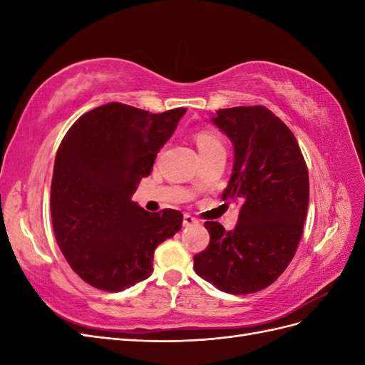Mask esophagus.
Returning a JSON list of instances; mask_svg holds the SVG:
<instances>
[{
    "mask_svg": "<svg viewBox=\"0 0 365 365\" xmlns=\"http://www.w3.org/2000/svg\"><path fill=\"white\" fill-rule=\"evenodd\" d=\"M182 224H184V227H189V225L197 224V219H195V217H193V216H190V215H184V217H182Z\"/></svg>",
    "mask_w": 365,
    "mask_h": 365,
    "instance_id": "34e87169",
    "label": "esophagus"
}]
</instances>
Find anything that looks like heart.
I'll list each match as a JSON object with an SVG mask.
<instances>
[{"label":"heart","instance_id":"heart-1","mask_svg":"<svg viewBox=\"0 0 365 365\" xmlns=\"http://www.w3.org/2000/svg\"><path fill=\"white\" fill-rule=\"evenodd\" d=\"M195 140H196L197 149H200L202 157L207 155V153H210V152L224 150L222 141H220V138L216 134H213V132H210V130L196 132Z\"/></svg>","mask_w":365,"mask_h":365}]
</instances>
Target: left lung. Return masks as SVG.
Segmentation results:
<instances>
[{
	"mask_svg": "<svg viewBox=\"0 0 365 365\" xmlns=\"http://www.w3.org/2000/svg\"><path fill=\"white\" fill-rule=\"evenodd\" d=\"M235 146L224 201L240 204L235 230L207 220L208 247L195 271L228 294L268 288L288 268L309 204V175L300 146L283 121L264 106L219 109L212 118Z\"/></svg>",
	"mask_w": 365,
	"mask_h": 365,
	"instance_id": "obj_1",
	"label": "left lung"
}]
</instances>
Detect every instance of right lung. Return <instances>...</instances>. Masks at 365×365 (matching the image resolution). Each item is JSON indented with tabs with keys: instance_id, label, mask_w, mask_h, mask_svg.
Here are the masks:
<instances>
[{
	"instance_id": "add662e5",
	"label": "right lung",
	"mask_w": 365,
	"mask_h": 365,
	"mask_svg": "<svg viewBox=\"0 0 365 365\" xmlns=\"http://www.w3.org/2000/svg\"><path fill=\"white\" fill-rule=\"evenodd\" d=\"M184 114L113 102L65 134L51 180L53 231L71 269L94 288L118 292L146 280L155 248L181 230L178 210L149 213L132 195Z\"/></svg>"
}]
</instances>
